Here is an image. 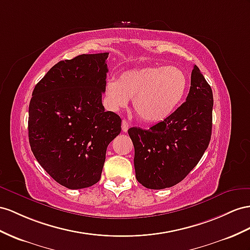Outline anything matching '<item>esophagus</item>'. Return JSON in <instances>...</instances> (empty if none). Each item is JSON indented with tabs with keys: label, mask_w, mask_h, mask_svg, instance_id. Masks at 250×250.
<instances>
[{
	"label": "esophagus",
	"mask_w": 250,
	"mask_h": 250,
	"mask_svg": "<svg viewBox=\"0 0 250 250\" xmlns=\"http://www.w3.org/2000/svg\"><path fill=\"white\" fill-rule=\"evenodd\" d=\"M121 129H123L124 132H126L127 130H129V124H127L126 120H123V123H121Z\"/></svg>",
	"instance_id": "34e87169"
}]
</instances>
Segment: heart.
Returning <instances> with one entry per match:
<instances>
[{
	"instance_id": "obj_1",
	"label": "heart",
	"mask_w": 250,
	"mask_h": 250,
	"mask_svg": "<svg viewBox=\"0 0 250 250\" xmlns=\"http://www.w3.org/2000/svg\"><path fill=\"white\" fill-rule=\"evenodd\" d=\"M188 80L182 69L174 66H149L125 70L117 80H107L104 97L112 110L129 104L146 124L168 118L181 104Z\"/></svg>"
}]
</instances>
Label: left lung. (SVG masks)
<instances>
[{
	"label": "left lung",
	"instance_id": "8db88e82",
	"mask_svg": "<svg viewBox=\"0 0 250 250\" xmlns=\"http://www.w3.org/2000/svg\"><path fill=\"white\" fill-rule=\"evenodd\" d=\"M213 95L200 68L193 66L186 101L149 130L130 127L137 181L148 189L182 182L208 148L212 130Z\"/></svg>",
	"mask_w": 250,
	"mask_h": 250
}]
</instances>
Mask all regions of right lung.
<instances>
[{
	"label": "right lung",
	"mask_w": 250,
	"mask_h": 250,
	"mask_svg": "<svg viewBox=\"0 0 250 250\" xmlns=\"http://www.w3.org/2000/svg\"><path fill=\"white\" fill-rule=\"evenodd\" d=\"M108 53L60 61L37 83L28 110V138L41 167L68 189L99 182L108 144L121 131L104 111Z\"/></svg>",
	"instance_id": "obj_1"
}]
</instances>
